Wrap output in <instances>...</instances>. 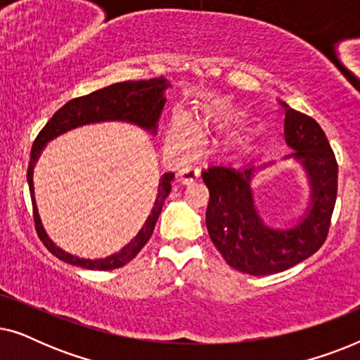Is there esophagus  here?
<instances>
[{
    "label": "esophagus",
    "instance_id": "obj_1",
    "mask_svg": "<svg viewBox=\"0 0 360 360\" xmlns=\"http://www.w3.org/2000/svg\"><path fill=\"white\" fill-rule=\"evenodd\" d=\"M200 176V170H198V167L196 165H185L184 169H181L180 172H179V180L181 181V184H191V181H195L196 179H198Z\"/></svg>",
    "mask_w": 360,
    "mask_h": 360
}]
</instances>
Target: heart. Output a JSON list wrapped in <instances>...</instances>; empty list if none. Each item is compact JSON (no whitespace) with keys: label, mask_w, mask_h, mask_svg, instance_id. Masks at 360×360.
<instances>
[{"label":"heart","mask_w":360,"mask_h":360,"mask_svg":"<svg viewBox=\"0 0 360 360\" xmlns=\"http://www.w3.org/2000/svg\"><path fill=\"white\" fill-rule=\"evenodd\" d=\"M167 142L180 154H188L196 146V134L193 126L186 120H176L167 136Z\"/></svg>","instance_id":"heart-1"}]
</instances>
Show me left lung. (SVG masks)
<instances>
[{"mask_svg": "<svg viewBox=\"0 0 360 360\" xmlns=\"http://www.w3.org/2000/svg\"><path fill=\"white\" fill-rule=\"evenodd\" d=\"M285 141L295 152L311 184V208L302 223L292 229H270L254 206L250 181L269 164H249L243 169L213 165L203 172L210 190L206 228L214 248L231 267L249 275L283 272L308 259L328 238L338 196V162L321 126L287 103Z\"/></svg>", "mask_w": 360, "mask_h": 360, "instance_id": "8db88e82", "label": "left lung"}]
</instances>
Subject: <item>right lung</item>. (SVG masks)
Instances as JSON below:
<instances>
[{"label": "right lung", "mask_w": 360, "mask_h": 360, "mask_svg": "<svg viewBox=\"0 0 360 360\" xmlns=\"http://www.w3.org/2000/svg\"><path fill=\"white\" fill-rule=\"evenodd\" d=\"M170 86L165 78H150V80H141V82H121L110 85L101 90H96L90 93V95L73 98L68 103H65L51 120L47 124L42 127L39 132L36 141H34L31 149V160H29L27 167V184L29 191H31L32 200V216H34V226H36L39 239L42 240L44 245L51 250V252L58 257L63 262L73 264L77 267L90 269V270H112L120 269L122 265L129 264L141 249L147 244L150 239L152 233H154L155 223L159 219V214L164 206V201L170 193V181L174 179V174L162 175L159 181V190H157V198L152 208L149 218H147L146 224L142 226L139 234L121 249L120 252L110 255L106 259H80L77 255H72L68 252H63L60 248L49 239V236L44 231L41 219H39L36 201H34V186H32V169L36 164L39 154L44 149V146L53 137L63 134V132L73 129V127L90 124V122H100V121H129L134 124L144 127V129L155 131L157 120H159L162 108L165 105L164 90Z\"/></svg>", "instance_id": "1"}]
</instances>
